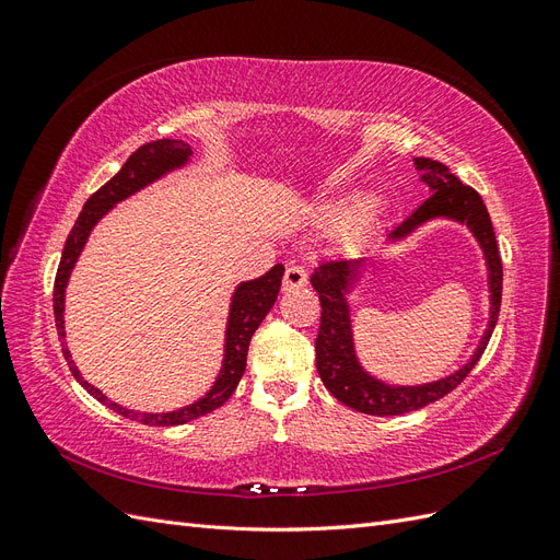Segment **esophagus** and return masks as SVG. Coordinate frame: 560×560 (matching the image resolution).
Instances as JSON below:
<instances>
[{
    "label": "esophagus",
    "instance_id": "34e87169",
    "mask_svg": "<svg viewBox=\"0 0 560 560\" xmlns=\"http://www.w3.org/2000/svg\"><path fill=\"white\" fill-rule=\"evenodd\" d=\"M306 282H308L306 270H303L301 266H287L284 278H282V290L284 292L301 290V287H306Z\"/></svg>",
    "mask_w": 560,
    "mask_h": 560
}]
</instances>
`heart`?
Instances as JSON below:
<instances>
[{"label": "heart", "instance_id": "heart-1", "mask_svg": "<svg viewBox=\"0 0 560 560\" xmlns=\"http://www.w3.org/2000/svg\"><path fill=\"white\" fill-rule=\"evenodd\" d=\"M371 206V198L369 196H346L341 200H336L329 206L327 214L334 224L338 226H348L354 224L358 219H362L366 214Z\"/></svg>", "mask_w": 560, "mask_h": 560}]
</instances>
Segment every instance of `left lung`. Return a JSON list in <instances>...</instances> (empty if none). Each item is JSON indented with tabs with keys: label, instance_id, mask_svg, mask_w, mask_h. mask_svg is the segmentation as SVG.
I'll list each match as a JSON object with an SVG mask.
<instances>
[{
	"label": "left lung",
	"instance_id": "left-lung-1",
	"mask_svg": "<svg viewBox=\"0 0 560 560\" xmlns=\"http://www.w3.org/2000/svg\"><path fill=\"white\" fill-rule=\"evenodd\" d=\"M416 167L425 173L422 175V182L430 186L432 196L425 202H420L401 224L395 226V231L389 233V241L404 238V235H409L413 229L430 222L434 217H448L455 219V222L467 224L486 254L490 284V322L477 352H474V358L460 371L425 385H385L383 381H376L374 376L366 374L362 364L358 362V354H354L352 346L346 292L354 278V270L360 268V261H322L311 276V284L315 287L322 306L319 331L315 338L317 374L338 401L369 416H401L409 411H418L422 406L446 397L451 389H455L467 378L469 371L481 360L500 315L502 259L493 222H490V214L483 206L481 196L474 191L471 186L451 175L444 163L432 159H416Z\"/></svg>",
	"mask_w": 560,
	"mask_h": 560
}]
</instances>
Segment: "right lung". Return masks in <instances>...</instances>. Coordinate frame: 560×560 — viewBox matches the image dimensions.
<instances>
[{
  "mask_svg": "<svg viewBox=\"0 0 560 560\" xmlns=\"http://www.w3.org/2000/svg\"><path fill=\"white\" fill-rule=\"evenodd\" d=\"M191 156V147L182 142V140H156L149 142L144 147H140L135 154L124 163L121 171H118L105 186L86 200L81 214L77 217V222L67 235L65 241V249L60 257V266L56 273V282H54V315H56V327H58V338L65 341V287L67 280H70L72 268L79 259V254L86 245L89 235L93 231V226L103 219V214H107L118 200H124L128 196H132L135 191H140L142 186L151 184L154 179L163 177L165 173L175 171V167L184 165ZM282 273L284 266L276 264L273 268L268 270L266 276L243 282L238 290L233 294L231 301V313H229V327H226V352H224V364L222 371L212 385L210 393L206 397H200L198 401L184 406L179 411H171V413H138L132 409H126V406H118L114 401H109L97 387H93L89 381H83L79 369L72 362L70 350L65 348L62 343V354L67 364H70L72 376L89 389V393L103 401L105 406H109L112 411H116L118 416H126L130 420H138L142 425H156V428H173V425H184V422L196 420L200 416H208L214 409H219L231 395L233 389L238 387L245 366H247V348L254 331L259 329V325L264 322V317L268 315V311L273 308V303L278 299L280 292V282H282Z\"/></svg>",
  "mask_w": 560,
  "mask_h": 560,
  "instance_id": "1",
  "label": "right lung"
}]
</instances>
